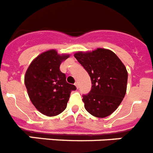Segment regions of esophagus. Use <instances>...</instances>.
<instances>
[{
	"instance_id": "34e87169",
	"label": "esophagus",
	"mask_w": 153,
	"mask_h": 153,
	"mask_svg": "<svg viewBox=\"0 0 153 153\" xmlns=\"http://www.w3.org/2000/svg\"><path fill=\"white\" fill-rule=\"evenodd\" d=\"M74 85H75V86H76V88H79V82H75V83H74Z\"/></svg>"
}]
</instances>
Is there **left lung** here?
<instances>
[{
	"label": "left lung",
	"instance_id": "8db88e82",
	"mask_svg": "<svg viewBox=\"0 0 153 153\" xmlns=\"http://www.w3.org/2000/svg\"><path fill=\"white\" fill-rule=\"evenodd\" d=\"M74 56L87 71L92 81L90 92L83 96L85 108L96 117L110 116L117 109L126 94V67L108 49L79 51Z\"/></svg>",
	"mask_w": 153,
	"mask_h": 153
}]
</instances>
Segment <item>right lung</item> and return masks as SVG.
<instances>
[{"instance_id": "1", "label": "right lung", "mask_w": 153, "mask_h": 153, "mask_svg": "<svg viewBox=\"0 0 153 153\" xmlns=\"http://www.w3.org/2000/svg\"><path fill=\"white\" fill-rule=\"evenodd\" d=\"M70 57L59 54L56 50H49L38 55L27 69L25 85L31 102L41 114L53 117L66 109L74 85L66 82L60 65Z\"/></svg>"}]
</instances>
